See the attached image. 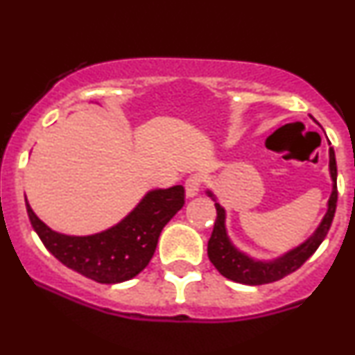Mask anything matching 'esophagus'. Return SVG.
<instances>
[{
	"label": "esophagus",
	"instance_id": "esophagus-1",
	"mask_svg": "<svg viewBox=\"0 0 355 355\" xmlns=\"http://www.w3.org/2000/svg\"><path fill=\"white\" fill-rule=\"evenodd\" d=\"M202 187V177H198V175H190L189 178L185 180V195L187 197H195V195L198 193V190H200Z\"/></svg>",
	"mask_w": 355,
	"mask_h": 355
}]
</instances>
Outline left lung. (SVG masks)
Returning <instances> with one entry per match:
<instances>
[{"label": "left lung", "mask_w": 355, "mask_h": 355, "mask_svg": "<svg viewBox=\"0 0 355 355\" xmlns=\"http://www.w3.org/2000/svg\"><path fill=\"white\" fill-rule=\"evenodd\" d=\"M331 145V144H329ZM329 170H331L332 178V193L327 203V211H325L324 218H322L320 225L317 230L300 243L299 247L292 248L287 254L277 257L274 260H257L248 257L243 252H240L234 243L230 242L229 235L225 229V209L217 202L215 195L209 190V197L215 200V209H217V220H215L214 232L209 240V247H207V254H209L210 262L214 263L215 268L227 279L234 280V282L245 284V285H262L270 284L275 280L284 279L285 275L292 274L299 268L305 260L311 257L313 252L319 248L324 242L325 235L332 225L334 214H336L337 207V164H336V153L331 146L329 148Z\"/></svg>", "instance_id": "obj_1"}]
</instances>
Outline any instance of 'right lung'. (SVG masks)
<instances>
[{
  "instance_id": "right-lung-1",
  "label": "right lung",
  "mask_w": 355,
  "mask_h": 355,
  "mask_svg": "<svg viewBox=\"0 0 355 355\" xmlns=\"http://www.w3.org/2000/svg\"><path fill=\"white\" fill-rule=\"evenodd\" d=\"M185 203L182 185L150 190L116 225L100 234L64 235L42 222L26 200L31 225L43 245L63 266L100 284L133 279L148 266L162 230Z\"/></svg>"
}]
</instances>
